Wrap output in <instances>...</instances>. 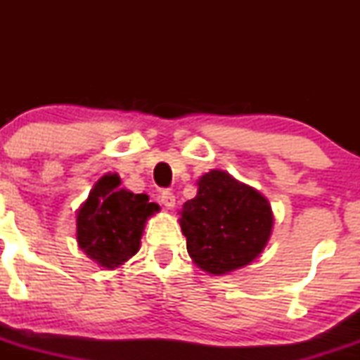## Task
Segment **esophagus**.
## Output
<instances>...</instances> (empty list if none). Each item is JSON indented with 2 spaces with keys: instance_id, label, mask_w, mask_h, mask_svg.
Returning a JSON list of instances; mask_svg holds the SVG:
<instances>
[{
  "instance_id": "esophagus-1",
  "label": "esophagus",
  "mask_w": 360,
  "mask_h": 360,
  "mask_svg": "<svg viewBox=\"0 0 360 360\" xmlns=\"http://www.w3.org/2000/svg\"><path fill=\"white\" fill-rule=\"evenodd\" d=\"M160 203L166 206L167 210H174L176 206V196L172 191H164L162 196H160Z\"/></svg>"
}]
</instances>
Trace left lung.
Listing matches in <instances>:
<instances>
[{"mask_svg": "<svg viewBox=\"0 0 360 360\" xmlns=\"http://www.w3.org/2000/svg\"><path fill=\"white\" fill-rule=\"evenodd\" d=\"M179 225L189 257L201 271L223 276L249 266L267 247L274 213L264 194L220 169L196 181Z\"/></svg>", "mask_w": 360, "mask_h": 360, "instance_id": "obj_1", "label": "left lung"}]
</instances>
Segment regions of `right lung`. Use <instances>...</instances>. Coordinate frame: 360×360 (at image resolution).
Here are the masks:
<instances>
[{
    "instance_id": "1",
    "label": "right lung",
    "mask_w": 360,
    "mask_h": 360,
    "mask_svg": "<svg viewBox=\"0 0 360 360\" xmlns=\"http://www.w3.org/2000/svg\"><path fill=\"white\" fill-rule=\"evenodd\" d=\"M117 174L96 181L76 213V240L79 249L105 269H118L140 250L146 223L159 212L147 194L118 188Z\"/></svg>"
}]
</instances>
